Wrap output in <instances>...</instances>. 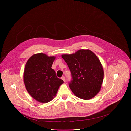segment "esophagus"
I'll return each mask as SVG.
<instances>
[{
	"label": "esophagus",
	"mask_w": 131,
	"mask_h": 131,
	"mask_svg": "<svg viewBox=\"0 0 131 131\" xmlns=\"http://www.w3.org/2000/svg\"><path fill=\"white\" fill-rule=\"evenodd\" d=\"M62 79L64 82H65V80H65V77L64 76H63V77H62Z\"/></svg>",
	"instance_id": "esophagus-1"
}]
</instances>
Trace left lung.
I'll return each mask as SVG.
<instances>
[{"instance_id": "8db88e82", "label": "left lung", "mask_w": 131, "mask_h": 131, "mask_svg": "<svg viewBox=\"0 0 131 131\" xmlns=\"http://www.w3.org/2000/svg\"><path fill=\"white\" fill-rule=\"evenodd\" d=\"M62 57L71 72L69 86L74 94L83 100L96 95L104 78L103 68L97 56L89 50L82 49Z\"/></svg>"}]
</instances>
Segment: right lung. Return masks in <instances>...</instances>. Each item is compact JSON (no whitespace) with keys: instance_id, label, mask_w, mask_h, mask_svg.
<instances>
[{"instance_id":"1","label":"right lung","mask_w":131,"mask_h":131,"mask_svg":"<svg viewBox=\"0 0 131 131\" xmlns=\"http://www.w3.org/2000/svg\"><path fill=\"white\" fill-rule=\"evenodd\" d=\"M55 57L43 53L33 55L27 61L24 71V82L30 96L40 103L53 99L60 86L64 83L51 68Z\"/></svg>"}]
</instances>
